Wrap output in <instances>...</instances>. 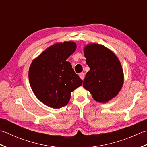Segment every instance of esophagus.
Listing matches in <instances>:
<instances>
[{"instance_id":"34e87169","label":"esophagus","mask_w":147,"mask_h":147,"mask_svg":"<svg viewBox=\"0 0 147 147\" xmlns=\"http://www.w3.org/2000/svg\"><path fill=\"white\" fill-rule=\"evenodd\" d=\"M79 76H80V78L82 79V80H84V78H85V73H80Z\"/></svg>"}]
</instances>
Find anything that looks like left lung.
<instances>
[{
    "label": "left lung",
    "mask_w": 147,
    "mask_h": 147,
    "mask_svg": "<svg viewBox=\"0 0 147 147\" xmlns=\"http://www.w3.org/2000/svg\"><path fill=\"white\" fill-rule=\"evenodd\" d=\"M84 55L90 69L83 86L95 101L109 102L117 95L123 86L124 73L119 60L110 49L98 43L85 45Z\"/></svg>",
    "instance_id": "8db88e82"
}]
</instances>
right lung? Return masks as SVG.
Masks as SVG:
<instances>
[{"mask_svg": "<svg viewBox=\"0 0 147 147\" xmlns=\"http://www.w3.org/2000/svg\"><path fill=\"white\" fill-rule=\"evenodd\" d=\"M73 42L56 43L47 48L31 64L28 77L33 92L43 104L59 109L69 102L71 93L82 85L67 59L76 51Z\"/></svg>", "mask_w": 147, "mask_h": 147, "instance_id": "right-lung-1", "label": "right lung"}]
</instances>
